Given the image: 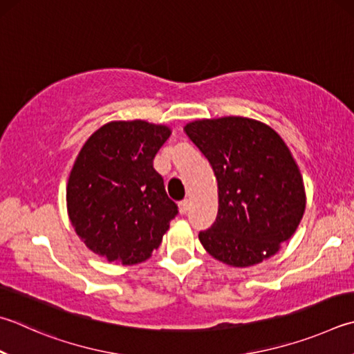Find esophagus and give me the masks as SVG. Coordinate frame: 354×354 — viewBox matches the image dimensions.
I'll use <instances>...</instances> for the list:
<instances>
[{"label":"esophagus","mask_w":354,"mask_h":354,"mask_svg":"<svg viewBox=\"0 0 354 354\" xmlns=\"http://www.w3.org/2000/svg\"><path fill=\"white\" fill-rule=\"evenodd\" d=\"M179 214L181 215H185L189 212V207H190V203L189 199H183V201H179Z\"/></svg>","instance_id":"1"}]
</instances>
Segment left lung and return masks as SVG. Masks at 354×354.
Segmentation results:
<instances>
[{"instance_id": "obj_1", "label": "left lung", "mask_w": 354, "mask_h": 354, "mask_svg": "<svg viewBox=\"0 0 354 354\" xmlns=\"http://www.w3.org/2000/svg\"><path fill=\"white\" fill-rule=\"evenodd\" d=\"M218 181V215L199 241L214 259L248 268L272 257L305 212L304 178L285 140L263 122L227 115L184 127Z\"/></svg>"}]
</instances>
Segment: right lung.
Instances as JSON below:
<instances>
[{
    "label": "right lung",
    "mask_w": 354,
    "mask_h": 354,
    "mask_svg": "<svg viewBox=\"0 0 354 354\" xmlns=\"http://www.w3.org/2000/svg\"><path fill=\"white\" fill-rule=\"evenodd\" d=\"M170 134L167 125L114 120L82 147L68 179L66 204L75 234L94 254L138 265L159 248L178 215L153 167Z\"/></svg>",
    "instance_id": "1"
}]
</instances>
